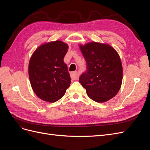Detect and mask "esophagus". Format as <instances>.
<instances>
[{"mask_svg":"<svg viewBox=\"0 0 150 150\" xmlns=\"http://www.w3.org/2000/svg\"><path fill=\"white\" fill-rule=\"evenodd\" d=\"M71 78L72 80H76L78 79L79 78V74L78 72L77 71H74L72 72L71 73Z\"/></svg>","mask_w":150,"mask_h":150,"instance_id":"1","label":"esophagus"}]
</instances>
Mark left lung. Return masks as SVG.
<instances>
[{
    "mask_svg": "<svg viewBox=\"0 0 150 150\" xmlns=\"http://www.w3.org/2000/svg\"><path fill=\"white\" fill-rule=\"evenodd\" d=\"M86 62V71L79 83L93 101L104 103L115 97L120 89L122 67L116 50L108 44L92 42L80 45Z\"/></svg>",
    "mask_w": 150,
    "mask_h": 150,
    "instance_id": "left-lung-1",
    "label": "left lung"
}]
</instances>
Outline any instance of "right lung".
<instances>
[{
    "mask_svg": "<svg viewBox=\"0 0 150 150\" xmlns=\"http://www.w3.org/2000/svg\"><path fill=\"white\" fill-rule=\"evenodd\" d=\"M68 46L60 40L41 45L32 55L29 76L34 92L42 100L54 103L64 96L71 77L64 57Z\"/></svg>",
    "mask_w": 150,
    "mask_h": 150,
    "instance_id": "1",
    "label": "right lung"
}]
</instances>
